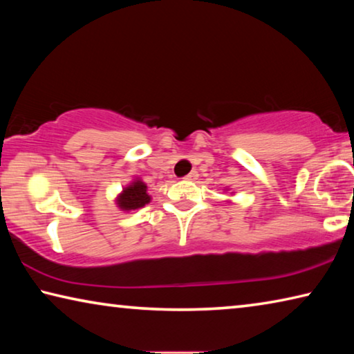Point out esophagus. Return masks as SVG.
<instances>
[{
	"label": "esophagus",
	"mask_w": 354,
	"mask_h": 354,
	"mask_svg": "<svg viewBox=\"0 0 354 354\" xmlns=\"http://www.w3.org/2000/svg\"><path fill=\"white\" fill-rule=\"evenodd\" d=\"M196 178H198V171H195V170L190 171L187 176H184V179H187V181H195Z\"/></svg>",
	"instance_id": "1"
}]
</instances>
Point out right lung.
I'll return each mask as SVG.
<instances>
[{
  "label": "right lung",
  "mask_w": 354,
  "mask_h": 354,
  "mask_svg": "<svg viewBox=\"0 0 354 354\" xmlns=\"http://www.w3.org/2000/svg\"><path fill=\"white\" fill-rule=\"evenodd\" d=\"M117 205L122 211H136L151 201V196L147 194V184L142 179H134L128 187L122 190L117 196Z\"/></svg>",
  "instance_id": "right-lung-1"
}]
</instances>
